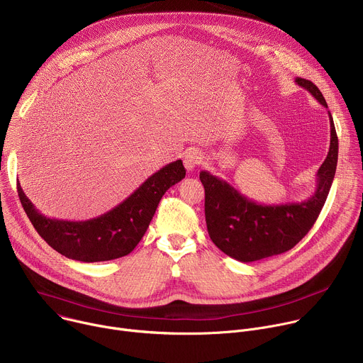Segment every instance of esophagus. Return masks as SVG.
I'll return each mask as SVG.
<instances>
[{
    "instance_id": "esophagus-1",
    "label": "esophagus",
    "mask_w": 363,
    "mask_h": 363,
    "mask_svg": "<svg viewBox=\"0 0 363 363\" xmlns=\"http://www.w3.org/2000/svg\"><path fill=\"white\" fill-rule=\"evenodd\" d=\"M201 164H202V155H201V152H198L195 149H191V150H188L185 153L184 165H185L186 171H194Z\"/></svg>"
}]
</instances>
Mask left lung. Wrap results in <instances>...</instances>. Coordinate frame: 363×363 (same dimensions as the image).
I'll return each instance as SVG.
<instances>
[{"mask_svg": "<svg viewBox=\"0 0 363 363\" xmlns=\"http://www.w3.org/2000/svg\"><path fill=\"white\" fill-rule=\"evenodd\" d=\"M323 108L328 103L315 83L297 77ZM330 121V147L316 174V189L301 202L258 203L248 199L227 181L201 171L205 188V221L213 242L241 263H251L291 250L316 223L330 191L337 165V135Z\"/></svg>", "mask_w": 363, "mask_h": 363, "instance_id": "8db88e82", "label": "left lung"}]
</instances>
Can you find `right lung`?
<instances>
[{
  "label": "right lung",
  "mask_w": 363,
  "mask_h": 363,
  "mask_svg": "<svg viewBox=\"0 0 363 363\" xmlns=\"http://www.w3.org/2000/svg\"><path fill=\"white\" fill-rule=\"evenodd\" d=\"M185 178L178 160L150 175L115 208L86 221L48 218L38 213L17 185L23 208L41 238L62 255L83 263L108 262L128 255L145 235L164 194Z\"/></svg>",
  "instance_id": "right-lung-1"
}]
</instances>
